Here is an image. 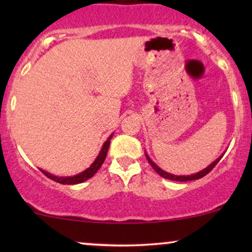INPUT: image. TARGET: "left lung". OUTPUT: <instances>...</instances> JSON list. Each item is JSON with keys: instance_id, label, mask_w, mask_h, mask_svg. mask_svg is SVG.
Wrapping results in <instances>:
<instances>
[{"instance_id": "obj_1", "label": "left lung", "mask_w": 252, "mask_h": 252, "mask_svg": "<svg viewBox=\"0 0 252 252\" xmlns=\"http://www.w3.org/2000/svg\"><path fill=\"white\" fill-rule=\"evenodd\" d=\"M146 158H147V160L149 161V163L152 164L153 168L155 169V172L158 173V175L162 176V178H164V179H169V180H173V181H190V180H196V179L204 178L205 175L209 174L211 170H212V169L215 168V167L217 166V163H218L219 161H220L221 156H220V158H217L215 162L211 163L210 166L207 167V168H205L204 170H201V172L196 173V174H193V175H173V174H169V173L164 172V170H162L161 168H158V167L156 166V164H155L154 162H153L152 160H150V158H148V155H147V154H146Z\"/></svg>"}]
</instances>
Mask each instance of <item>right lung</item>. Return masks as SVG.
Returning a JSON list of instances; mask_svg holds the SVG:
<instances>
[{"label": "right lung", "mask_w": 252, "mask_h": 252, "mask_svg": "<svg viewBox=\"0 0 252 252\" xmlns=\"http://www.w3.org/2000/svg\"><path fill=\"white\" fill-rule=\"evenodd\" d=\"M111 137H112V135H110V137L106 140V142L104 143L103 148H102V150H100L99 155L97 156L96 160H94V162L92 163L88 169L84 170L83 173H80V174H77L74 176H66V178H59V176L52 175V174H50V173L45 172V170H41V172L46 176H47V178H50L51 180L59 182V184H63V185H76V184H80V182L86 181L88 179L92 178V176L96 174L97 170L99 169L100 166L103 164L104 160H105V158H106V154H108V149H109L110 140H111Z\"/></svg>", "instance_id": "1"}]
</instances>
